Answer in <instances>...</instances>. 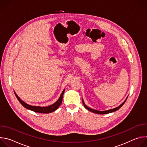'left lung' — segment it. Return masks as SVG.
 I'll return each mask as SVG.
<instances>
[{
    "instance_id": "left-lung-1",
    "label": "left lung",
    "mask_w": 147,
    "mask_h": 147,
    "mask_svg": "<svg viewBox=\"0 0 147 147\" xmlns=\"http://www.w3.org/2000/svg\"><path fill=\"white\" fill-rule=\"evenodd\" d=\"M127 98H126V99H125L121 105L120 106H119L118 107H117V108H114V109H110V110H108V111H96V110H94V109H91V108H89V107H88L87 106H86V105H85V103H84V101H83V100L82 99V103H83V105H84V107L87 110H88V111H90V112H93V113H97V114H100V115H103V114H107V113H111V112H115V111H117L119 109H120L123 105H124V103H125V102L126 101V100H127Z\"/></svg>"
}]
</instances>
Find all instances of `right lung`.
I'll use <instances>...</instances> for the list:
<instances>
[{"label": "right lung", "mask_w": 147, "mask_h": 147, "mask_svg": "<svg viewBox=\"0 0 147 147\" xmlns=\"http://www.w3.org/2000/svg\"><path fill=\"white\" fill-rule=\"evenodd\" d=\"M65 90H64L63 91L62 93L60 95V96L59 97V99L53 104L51 105H49L48 107H34V106H31V105H28L27 103H25L24 101H23L22 99H21L18 96V95L16 94V92H14V94H15V95L16 96V98H17V99L18 100V101L20 102V103L22 105L28 109H30L31 111H32L34 112H38V113H51V112H54L55 111H56L60 105V104L62 102V99H63V94H64V92H65Z\"/></svg>", "instance_id": "add662e5"}]
</instances>
